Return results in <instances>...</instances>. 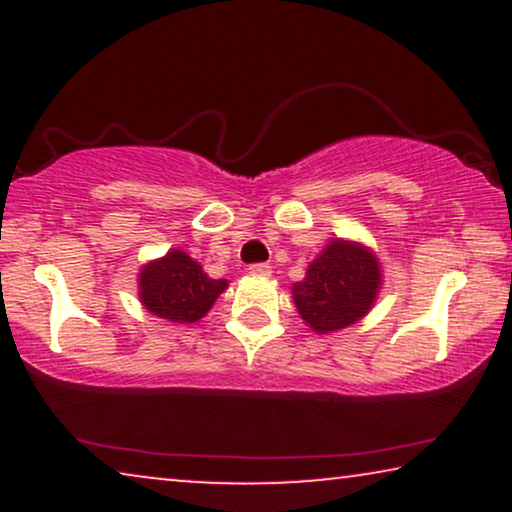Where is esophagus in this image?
<instances>
[{"instance_id": "1", "label": "esophagus", "mask_w": 512, "mask_h": 512, "mask_svg": "<svg viewBox=\"0 0 512 512\" xmlns=\"http://www.w3.org/2000/svg\"><path fill=\"white\" fill-rule=\"evenodd\" d=\"M272 268L268 263H254L249 265V275H256V277H270Z\"/></svg>"}]
</instances>
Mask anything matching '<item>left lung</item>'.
Returning a JSON list of instances; mask_svg holds the SVG:
<instances>
[{
	"label": "left lung",
	"instance_id": "obj_1",
	"mask_svg": "<svg viewBox=\"0 0 512 512\" xmlns=\"http://www.w3.org/2000/svg\"><path fill=\"white\" fill-rule=\"evenodd\" d=\"M382 282L380 258L368 244L333 237L307 265L305 279L291 286V296L303 324L328 335L366 317Z\"/></svg>",
	"mask_w": 512,
	"mask_h": 512
}]
</instances>
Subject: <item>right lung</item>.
I'll return each instance as SVG.
<instances>
[{
    "label": "right lung",
    "mask_w": 512,
    "mask_h": 512,
    "mask_svg": "<svg viewBox=\"0 0 512 512\" xmlns=\"http://www.w3.org/2000/svg\"><path fill=\"white\" fill-rule=\"evenodd\" d=\"M228 289V279H212L184 249L144 263L137 275L139 303L153 317L172 324H195L212 310L216 298Z\"/></svg>",
    "instance_id": "obj_1"
}]
</instances>
